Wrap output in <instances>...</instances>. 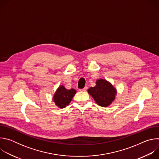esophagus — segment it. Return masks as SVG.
<instances>
[{"instance_id":"34e87169","label":"esophagus","mask_w":159,"mask_h":159,"mask_svg":"<svg viewBox=\"0 0 159 159\" xmlns=\"http://www.w3.org/2000/svg\"><path fill=\"white\" fill-rule=\"evenodd\" d=\"M87 90V87H85L84 89H80V91H86Z\"/></svg>"}]
</instances>
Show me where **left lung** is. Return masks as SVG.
Here are the masks:
<instances>
[{
	"label": "left lung",
	"instance_id": "1",
	"mask_svg": "<svg viewBox=\"0 0 159 159\" xmlns=\"http://www.w3.org/2000/svg\"><path fill=\"white\" fill-rule=\"evenodd\" d=\"M96 84V86L87 90L88 93L98 105L102 107L109 106L115 99L117 94L116 88L106 79H98Z\"/></svg>",
	"mask_w": 159,
	"mask_h": 159
}]
</instances>
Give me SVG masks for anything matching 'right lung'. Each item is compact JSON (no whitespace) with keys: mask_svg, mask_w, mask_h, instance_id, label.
<instances>
[{"mask_svg":"<svg viewBox=\"0 0 159 159\" xmlns=\"http://www.w3.org/2000/svg\"><path fill=\"white\" fill-rule=\"evenodd\" d=\"M76 93L74 89L69 90L63 85H60L54 94L53 100L58 107L62 109L70 104Z\"/></svg>","mask_w":159,"mask_h":159,"instance_id":"obj_1","label":"right lung"}]
</instances>
